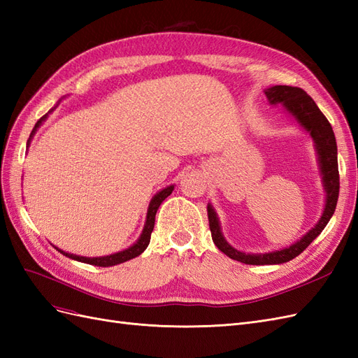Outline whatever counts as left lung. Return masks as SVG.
<instances>
[{
  "label": "left lung",
  "instance_id": "8db88e82",
  "mask_svg": "<svg viewBox=\"0 0 358 358\" xmlns=\"http://www.w3.org/2000/svg\"><path fill=\"white\" fill-rule=\"evenodd\" d=\"M267 96V101L276 106L280 104L285 113L289 117L294 119L297 125L306 131L312 140L313 146H315L317 161L320 167V175L322 180V188L326 191V203H324V210L321 213V218L318 222L312 227V229L303 236L297 242L289 246L276 249V251L268 252H243L231 246L225 241V237L221 230V222L213 206L208 204V216H209V227L212 233V241L227 257H230L236 262H241L245 264H254V266H264V264H282L289 262V259L300 255L305 249L317 239L321 231L326 229L330 218L334 213L336 204H338L339 197V169H338V146H336V138L333 128L327 117L322 115L310 96L303 91L301 88L296 86H287V85H275L270 88L264 90Z\"/></svg>",
  "mask_w": 358,
  "mask_h": 358
}]
</instances>
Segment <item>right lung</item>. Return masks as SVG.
<instances>
[{"label":"right lung","instance_id":"obj_1","mask_svg":"<svg viewBox=\"0 0 358 358\" xmlns=\"http://www.w3.org/2000/svg\"><path fill=\"white\" fill-rule=\"evenodd\" d=\"M58 106V104H57ZM55 106V107H57ZM55 107H53V109H55ZM52 109V110H53ZM50 110V112H52ZM49 112V113H50ZM48 113V115H49ZM48 115H45L43 117H40L38 121H37V124H36V127L32 128V131H31V136H29V138H28V146H29V143H31V140H32V136L36 134V131L37 129L40 128V125L46 121L48 119ZM27 146V148H28ZM173 189H175V185H169V187H166V188H162L161 191H158L155 196L152 197V200H150V203H149V206H148V213H146V221H145V227H143V230H142V234L138 236V239L131 245V246H128L127 249H124V251H119V252H115V254H110V255H104V257H80V255H76V254H70V252H66V251H62V249H59L58 246H55V249L58 252H61L62 255H66V257H69V258H71V259H76V262H80V263H86V264H92V266H99V267H110V266H116V264H121V263H125V262H128V259H131V258H136V257H138L140 254H142L145 249L148 248V245H149V242H150V233H152V230H154V225H155V215H157V210H158V208H159V204L164 201L170 194L173 192Z\"/></svg>","mask_w":358,"mask_h":358}]
</instances>
